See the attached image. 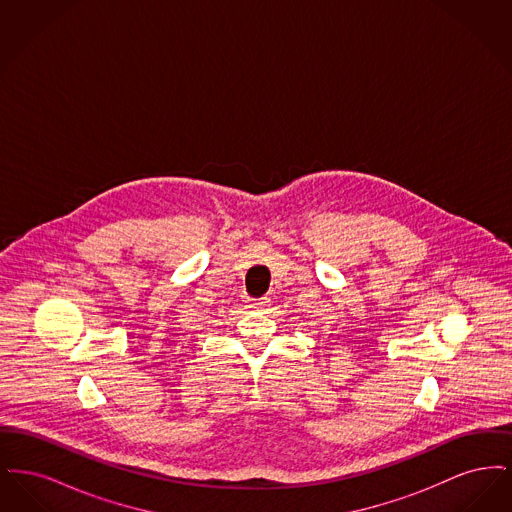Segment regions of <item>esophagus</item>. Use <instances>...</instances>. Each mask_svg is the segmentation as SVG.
Instances as JSON below:
<instances>
[{
  "label": "esophagus",
  "mask_w": 512,
  "mask_h": 512,
  "mask_svg": "<svg viewBox=\"0 0 512 512\" xmlns=\"http://www.w3.org/2000/svg\"><path fill=\"white\" fill-rule=\"evenodd\" d=\"M267 299H251L249 301V309H257V311H261V309H265L267 307Z\"/></svg>",
  "instance_id": "esophagus-1"
}]
</instances>
